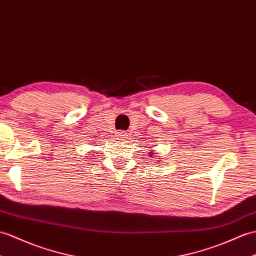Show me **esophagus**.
I'll return each mask as SVG.
<instances>
[{"mask_svg":"<svg viewBox=\"0 0 256 256\" xmlns=\"http://www.w3.org/2000/svg\"><path fill=\"white\" fill-rule=\"evenodd\" d=\"M118 136H120V138H124V136H126V133H124L123 130H121V132H118Z\"/></svg>","mask_w":256,"mask_h":256,"instance_id":"1","label":"esophagus"}]
</instances>
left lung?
<instances>
[{"instance_id": "1", "label": "left lung", "mask_w": 256, "mask_h": 256, "mask_svg": "<svg viewBox=\"0 0 256 256\" xmlns=\"http://www.w3.org/2000/svg\"><path fill=\"white\" fill-rule=\"evenodd\" d=\"M150 150H152V148H150ZM152 154H154V152L150 154V157H152Z\"/></svg>"}]
</instances>
